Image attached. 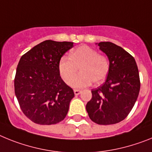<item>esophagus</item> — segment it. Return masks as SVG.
I'll return each instance as SVG.
<instances>
[{"instance_id":"esophagus-1","label":"esophagus","mask_w":152,"mask_h":152,"mask_svg":"<svg viewBox=\"0 0 152 152\" xmlns=\"http://www.w3.org/2000/svg\"><path fill=\"white\" fill-rule=\"evenodd\" d=\"M80 92H81V91H80V89H74V94L76 95V96H78V95H80Z\"/></svg>"}]
</instances>
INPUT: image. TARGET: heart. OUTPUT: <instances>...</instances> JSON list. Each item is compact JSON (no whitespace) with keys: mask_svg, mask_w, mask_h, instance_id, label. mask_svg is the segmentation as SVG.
<instances>
[{"mask_svg":"<svg viewBox=\"0 0 152 152\" xmlns=\"http://www.w3.org/2000/svg\"><path fill=\"white\" fill-rule=\"evenodd\" d=\"M59 71L62 79L69 85L78 72L81 73L72 82V87L80 89L95 83H101L107 77L109 61L104 55L89 46H80L70 53L69 57L63 56L59 62Z\"/></svg>","mask_w":152,"mask_h":152,"instance_id":"obj_1","label":"heart"}]
</instances>
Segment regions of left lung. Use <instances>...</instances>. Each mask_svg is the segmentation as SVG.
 <instances>
[{
  "label": "left lung",
  "mask_w": 152,
  "mask_h": 152,
  "mask_svg": "<svg viewBox=\"0 0 152 152\" xmlns=\"http://www.w3.org/2000/svg\"><path fill=\"white\" fill-rule=\"evenodd\" d=\"M96 44L108 56L109 71L105 83L92 89L86 109L95 123L113 125L125 119L132 109L139 94V73L134 57L123 48L111 42Z\"/></svg>",
  "instance_id": "1"
}]
</instances>
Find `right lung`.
<instances>
[{
  "mask_svg": "<svg viewBox=\"0 0 152 152\" xmlns=\"http://www.w3.org/2000/svg\"><path fill=\"white\" fill-rule=\"evenodd\" d=\"M72 42L45 40L21 56L14 91L23 114L34 123L53 125L68 113L74 92L62 80L59 62Z\"/></svg>",
  "mask_w": 152,
  "mask_h": 152,
  "instance_id": "add662e5",
  "label": "right lung"
}]
</instances>
